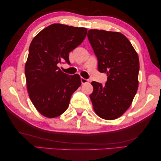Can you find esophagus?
I'll return each instance as SVG.
<instances>
[{"mask_svg": "<svg viewBox=\"0 0 161 161\" xmlns=\"http://www.w3.org/2000/svg\"><path fill=\"white\" fill-rule=\"evenodd\" d=\"M80 80H81V83H82V84H85V83L88 82V79H86V78H80Z\"/></svg>", "mask_w": 161, "mask_h": 161, "instance_id": "obj_1", "label": "esophagus"}]
</instances>
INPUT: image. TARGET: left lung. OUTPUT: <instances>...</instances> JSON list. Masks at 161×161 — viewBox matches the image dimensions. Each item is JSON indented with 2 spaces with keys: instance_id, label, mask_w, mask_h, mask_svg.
<instances>
[{
  "instance_id": "obj_1",
  "label": "left lung",
  "mask_w": 161,
  "mask_h": 161,
  "mask_svg": "<svg viewBox=\"0 0 161 161\" xmlns=\"http://www.w3.org/2000/svg\"><path fill=\"white\" fill-rule=\"evenodd\" d=\"M88 38L98 58L99 72L108 75L105 86L91 83L93 109L103 119H116L128 109L138 90V56L120 33L93 29L88 31Z\"/></svg>"
}]
</instances>
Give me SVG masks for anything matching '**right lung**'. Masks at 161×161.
Masks as SVG:
<instances>
[{"mask_svg": "<svg viewBox=\"0 0 161 161\" xmlns=\"http://www.w3.org/2000/svg\"><path fill=\"white\" fill-rule=\"evenodd\" d=\"M87 28L54 23L34 37L25 65L29 97L38 111L47 118L67 110L70 97L81 85L78 74H65L58 67L70 64L69 53L83 41Z\"/></svg>", "mask_w": 161, "mask_h": 161, "instance_id": "right-lung-1", "label": "right lung"}]
</instances>
